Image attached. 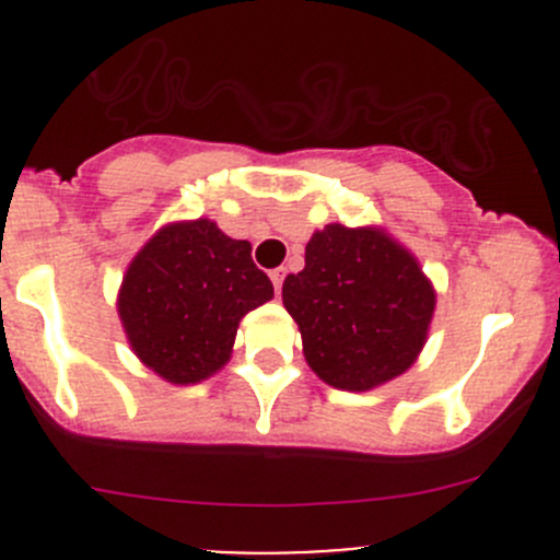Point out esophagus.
I'll use <instances>...</instances> for the list:
<instances>
[{
  "mask_svg": "<svg viewBox=\"0 0 560 560\" xmlns=\"http://www.w3.org/2000/svg\"><path fill=\"white\" fill-rule=\"evenodd\" d=\"M284 276H287L284 268H273V270H270V281H273V290L276 292H281V284H284Z\"/></svg>",
  "mask_w": 560,
  "mask_h": 560,
  "instance_id": "esophagus-1",
  "label": "esophagus"
}]
</instances>
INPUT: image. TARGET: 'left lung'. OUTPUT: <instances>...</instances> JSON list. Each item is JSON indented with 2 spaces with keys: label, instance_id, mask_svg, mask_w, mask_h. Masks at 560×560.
I'll list each match as a JSON object with an SVG mask.
<instances>
[{
  "label": "left lung",
  "instance_id": "obj_1",
  "mask_svg": "<svg viewBox=\"0 0 560 560\" xmlns=\"http://www.w3.org/2000/svg\"><path fill=\"white\" fill-rule=\"evenodd\" d=\"M281 301L308 369L325 385L369 393L406 374L428 341L436 290L420 259L385 228L325 224L306 244Z\"/></svg>",
  "mask_w": 560,
  "mask_h": 560
}]
</instances>
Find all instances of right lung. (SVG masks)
<instances>
[{"label": "right lung", "instance_id": "add662e5", "mask_svg": "<svg viewBox=\"0 0 560 560\" xmlns=\"http://www.w3.org/2000/svg\"><path fill=\"white\" fill-rule=\"evenodd\" d=\"M273 298L252 244L211 219L156 230L118 287L116 308L135 358L171 385H197L230 363L241 319Z\"/></svg>", "mask_w": 560, "mask_h": 560}]
</instances>
